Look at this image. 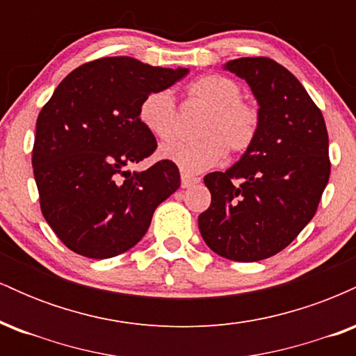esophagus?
Returning a JSON list of instances; mask_svg holds the SVG:
<instances>
[{"mask_svg":"<svg viewBox=\"0 0 356 356\" xmlns=\"http://www.w3.org/2000/svg\"><path fill=\"white\" fill-rule=\"evenodd\" d=\"M199 182V177H194V175H189V174H182L181 175V186L184 189H187V187H192L194 184Z\"/></svg>","mask_w":356,"mask_h":356,"instance_id":"obj_1","label":"esophagus"}]
</instances>
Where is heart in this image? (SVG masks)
Wrapping results in <instances>:
<instances>
[{
  "mask_svg": "<svg viewBox=\"0 0 356 356\" xmlns=\"http://www.w3.org/2000/svg\"><path fill=\"white\" fill-rule=\"evenodd\" d=\"M191 100L207 108L195 140H175L161 147V157L184 172H201L229 154H243L254 144L259 112L241 100V87L222 75H206L187 88ZM138 120L150 136L169 140L177 130V108L170 90H154L138 107Z\"/></svg>",
  "mask_w": 356,
  "mask_h": 356,
  "instance_id": "heart-1",
  "label": "heart"
}]
</instances>
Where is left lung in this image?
Returning a JSON list of instances; mask_svg holds the SVG:
<instances>
[{"instance_id":"obj_1","label":"left lung","mask_w":356,"mask_h":356,"mask_svg":"<svg viewBox=\"0 0 356 356\" xmlns=\"http://www.w3.org/2000/svg\"><path fill=\"white\" fill-rule=\"evenodd\" d=\"M224 68L251 87L259 130L234 165L204 177L211 206L199 231L216 254L252 263L283 251L313 219L332 169L328 132L321 110L283 65L254 56Z\"/></svg>"}]
</instances>
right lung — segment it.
<instances>
[{"label":"right lung","instance_id":"add662e5","mask_svg":"<svg viewBox=\"0 0 356 356\" xmlns=\"http://www.w3.org/2000/svg\"><path fill=\"white\" fill-rule=\"evenodd\" d=\"M187 73L107 56L68 73L44 104L31 164L43 218L73 252L107 259L129 251L144 238L155 207L179 189L172 162L142 172L129 167L157 149L138 120L140 102Z\"/></svg>","mask_w":356,"mask_h":356}]
</instances>
